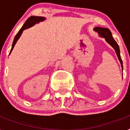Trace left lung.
<instances>
[{"instance_id": "1", "label": "left lung", "mask_w": 130, "mask_h": 130, "mask_svg": "<svg viewBox=\"0 0 130 130\" xmlns=\"http://www.w3.org/2000/svg\"><path fill=\"white\" fill-rule=\"evenodd\" d=\"M94 30L98 32V34H99V35L101 37L105 38V41H107V43L109 44L113 48H114V50L116 51V53L117 56H118V59H119L120 63H121L122 71H123V63H122V60L121 59V56H120V47L118 46L116 41H115L114 39L113 38L111 32L109 28H102V27H95V28H94Z\"/></svg>"}]
</instances>
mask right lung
Instances as JSON below:
<instances>
[{
  "instance_id": "1",
  "label": "right lung",
  "mask_w": 130,
  "mask_h": 130,
  "mask_svg": "<svg viewBox=\"0 0 130 130\" xmlns=\"http://www.w3.org/2000/svg\"><path fill=\"white\" fill-rule=\"evenodd\" d=\"M45 19V18L43 17H35V16H32V17H30L28 18V19L26 21L25 24L23 25V27H21V28L19 30V31L18 32L17 34L16 35L15 37H14V39L13 43H12V48H11V50H10L9 55L10 54V53L12 52V49H13L16 43L17 42V41L20 38L21 35H22L23 30H25V29H27V28L32 27V26H33L34 25H35L37 23H39V22H41V21H43Z\"/></svg>"
}]
</instances>
